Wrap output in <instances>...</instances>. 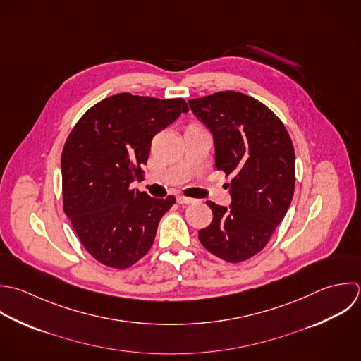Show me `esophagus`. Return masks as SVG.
I'll return each mask as SVG.
<instances>
[{"instance_id": "esophagus-1", "label": "esophagus", "mask_w": 361, "mask_h": 361, "mask_svg": "<svg viewBox=\"0 0 361 361\" xmlns=\"http://www.w3.org/2000/svg\"><path fill=\"white\" fill-rule=\"evenodd\" d=\"M177 202H178V204H192V202H197V200L190 198V197L180 195V197H177Z\"/></svg>"}]
</instances>
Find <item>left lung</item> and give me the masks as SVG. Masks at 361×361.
Here are the masks:
<instances>
[{"instance_id":"8db88e82","label":"left lung","mask_w":361,"mask_h":361,"mask_svg":"<svg viewBox=\"0 0 361 361\" xmlns=\"http://www.w3.org/2000/svg\"><path fill=\"white\" fill-rule=\"evenodd\" d=\"M211 130L215 166L232 176L231 207L212 201V222L198 232L202 246L228 263L245 262L264 249L286 216L295 188V153L279 116L236 91L188 101Z\"/></svg>"}]
</instances>
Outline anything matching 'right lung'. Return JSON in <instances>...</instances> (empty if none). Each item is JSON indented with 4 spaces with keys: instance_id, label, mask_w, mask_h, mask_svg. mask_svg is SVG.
<instances>
[{
    "instance_id": "add662e5",
    "label": "right lung",
    "mask_w": 361,
    "mask_h": 361,
    "mask_svg": "<svg viewBox=\"0 0 361 361\" xmlns=\"http://www.w3.org/2000/svg\"><path fill=\"white\" fill-rule=\"evenodd\" d=\"M188 112L183 98L129 92L91 106L61 153L63 209L85 250L112 269H128L152 247L161 216L176 198L132 190L142 177L152 139Z\"/></svg>"
}]
</instances>
